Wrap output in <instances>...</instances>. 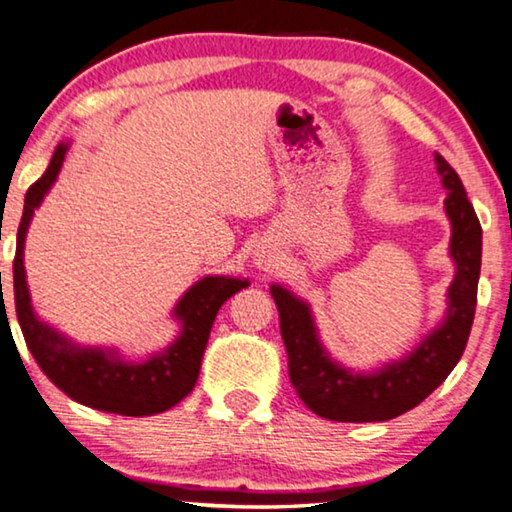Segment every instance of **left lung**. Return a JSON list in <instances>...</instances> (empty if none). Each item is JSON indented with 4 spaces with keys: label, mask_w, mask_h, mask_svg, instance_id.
<instances>
[{
    "label": "left lung",
    "mask_w": 512,
    "mask_h": 512,
    "mask_svg": "<svg viewBox=\"0 0 512 512\" xmlns=\"http://www.w3.org/2000/svg\"><path fill=\"white\" fill-rule=\"evenodd\" d=\"M435 162L442 185L448 190L444 208L451 219L455 279L448 288L444 322L432 329V334L423 338L410 355L373 373L348 371L322 348L309 304L297 300L277 283L270 288L279 309L290 382L304 405L322 419L345 423L396 419L423 403L446 380L465 352L476 311L483 231L460 176L439 153H435Z\"/></svg>",
    "instance_id": "left-lung-1"
}]
</instances>
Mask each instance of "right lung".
Instances as JSON below:
<instances>
[{"mask_svg":"<svg viewBox=\"0 0 512 512\" xmlns=\"http://www.w3.org/2000/svg\"><path fill=\"white\" fill-rule=\"evenodd\" d=\"M66 151L68 144L57 146L50 167L29 187L25 196V210H22L13 258L15 313H18L22 336H25L36 364L54 382V387H59L77 403L121 416L167 412L169 407L178 405L199 380L201 359L217 311L231 295L247 288L249 281L203 277L199 283H194L174 309V316L183 322V332L167 350L146 359L144 364H128L116 357L114 350L77 348L52 327L43 325L31 309L22 256H25V235L31 215L41 206L43 196L57 180Z\"/></svg>","mask_w":512,"mask_h":512,"instance_id":"add662e5","label":"right lung"}]
</instances>
